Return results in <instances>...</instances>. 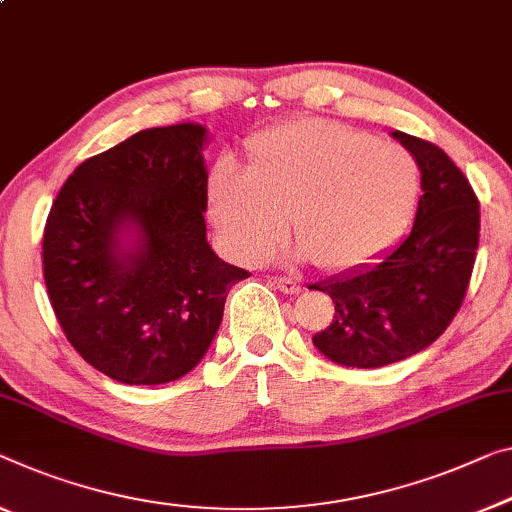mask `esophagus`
Returning <instances> with one entry per match:
<instances>
[{
    "instance_id": "1",
    "label": "esophagus",
    "mask_w": 512,
    "mask_h": 512,
    "mask_svg": "<svg viewBox=\"0 0 512 512\" xmlns=\"http://www.w3.org/2000/svg\"><path fill=\"white\" fill-rule=\"evenodd\" d=\"M272 283L281 290V293H286V295H297L302 290L300 281L293 279V277H274Z\"/></svg>"
}]
</instances>
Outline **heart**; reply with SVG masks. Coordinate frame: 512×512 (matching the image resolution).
<instances>
[{"mask_svg":"<svg viewBox=\"0 0 512 512\" xmlns=\"http://www.w3.org/2000/svg\"><path fill=\"white\" fill-rule=\"evenodd\" d=\"M419 196L414 157L389 141L325 119H302L251 139L247 174L219 162L212 217L242 261L279 245L286 217L320 270L348 272L389 249Z\"/></svg>","mask_w":512,"mask_h":512,"instance_id":"1","label":"heart"}]
</instances>
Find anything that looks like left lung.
<instances>
[{
	"label": "left lung",
	"instance_id": "left-lung-1",
	"mask_svg": "<svg viewBox=\"0 0 512 512\" xmlns=\"http://www.w3.org/2000/svg\"><path fill=\"white\" fill-rule=\"evenodd\" d=\"M393 137L421 169L410 235L380 263L311 286L334 302V318L313 345L350 368L387 366L435 343L460 311L476 261L481 203L467 176L430 141Z\"/></svg>",
	"mask_w": 512,
	"mask_h": 512
}]
</instances>
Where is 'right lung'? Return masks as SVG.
Masks as SVG:
<instances>
[{"label": "right lung", "mask_w": 512, "mask_h": 512, "mask_svg": "<svg viewBox=\"0 0 512 512\" xmlns=\"http://www.w3.org/2000/svg\"><path fill=\"white\" fill-rule=\"evenodd\" d=\"M206 128L141 130L84 160L43 231L47 297L86 364L123 384L174 382L206 355L247 270L206 240ZM135 225L138 247L118 233Z\"/></svg>", "instance_id": "add662e5"}]
</instances>
